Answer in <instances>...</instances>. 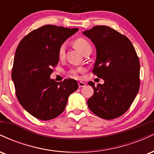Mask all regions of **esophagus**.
Listing matches in <instances>:
<instances>
[{
    "instance_id": "esophagus-1",
    "label": "esophagus",
    "mask_w": 154,
    "mask_h": 154,
    "mask_svg": "<svg viewBox=\"0 0 154 154\" xmlns=\"http://www.w3.org/2000/svg\"><path fill=\"white\" fill-rule=\"evenodd\" d=\"M78 85H79V88L85 87V83L83 82H78Z\"/></svg>"
}]
</instances>
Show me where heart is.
<instances>
[{"mask_svg": "<svg viewBox=\"0 0 154 154\" xmlns=\"http://www.w3.org/2000/svg\"><path fill=\"white\" fill-rule=\"evenodd\" d=\"M74 45L76 48H77L83 54L85 51L88 50H92L91 45L88 40L82 38H77L74 41ZM65 51H66V45L64 43H62L60 45L59 51H58V56L60 60L63 59L65 56ZM85 71V69L82 67H78V68L72 69L69 71V74L75 78H79V74Z\"/></svg>", "mask_w": 154, "mask_h": 154, "instance_id": "heart-1", "label": "heart"}]
</instances>
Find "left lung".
Wrapping results in <instances>:
<instances>
[{"label":"left lung","instance_id":"obj_1","mask_svg":"<svg viewBox=\"0 0 154 154\" xmlns=\"http://www.w3.org/2000/svg\"><path fill=\"white\" fill-rule=\"evenodd\" d=\"M96 48L93 73L104 80L95 86L88 106L95 115L113 119L125 114L140 88V61L130 40L108 26H93L83 32Z\"/></svg>","mask_w":154,"mask_h":154}]
</instances>
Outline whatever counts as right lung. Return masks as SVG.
<instances>
[{"label": "right lung", "mask_w": 154, "mask_h": 154, "mask_svg": "<svg viewBox=\"0 0 154 154\" xmlns=\"http://www.w3.org/2000/svg\"><path fill=\"white\" fill-rule=\"evenodd\" d=\"M77 28L44 25L22 38L15 53L11 78L22 107L41 120L57 117L64 111L68 98L78 88L74 79L57 82L50 75L59 63L58 51Z\"/></svg>", "instance_id": "right-lung-1"}]
</instances>
